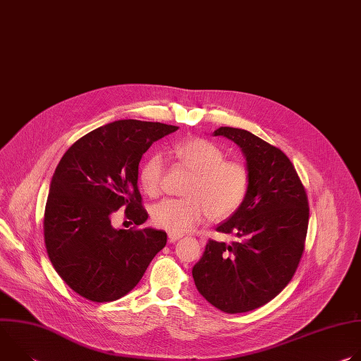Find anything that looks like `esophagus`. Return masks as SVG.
<instances>
[{
	"label": "esophagus",
	"instance_id": "1",
	"mask_svg": "<svg viewBox=\"0 0 361 361\" xmlns=\"http://www.w3.org/2000/svg\"><path fill=\"white\" fill-rule=\"evenodd\" d=\"M181 237H183L181 234H177V233H169V241H170V243H176V241H178Z\"/></svg>",
	"mask_w": 361,
	"mask_h": 361
}]
</instances>
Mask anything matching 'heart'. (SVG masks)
Instances as JSON below:
<instances>
[{"mask_svg": "<svg viewBox=\"0 0 361 361\" xmlns=\"http://www.w3.org/2000/svg\"><path fill=\"white\" fill-rule=\"evenodd\" d=\"M178 160L192 173L184 198H166L151 207V220L170 233H185L205 217L224 220L233 216L243 204L248 185V169L226 156L214 142L192 137L174 147ZM164 174L161 154H152L140 169L142 191L156 197L160 194Z\"/></svg>", "mask_w": 361, "mask_h": 361, "instance_id": "heart-1", "label": "heart"}]
</instances>
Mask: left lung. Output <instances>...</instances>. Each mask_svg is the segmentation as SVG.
Here are the masks:
<instances>
[{
    "label": "left lung",
    "mask_w": 361,
    "mask_h": 361,
    "mask_svg": "<svg viewBox=\"0 0 361 361\" xmlns=\"http://www.w3.org/2000/svg\"><path fill=\"white\" fill-rule=\"evenodd\" d=\"M213 135L241 148L250 185L240 209L217 227L241 241L210 240L192 267V279L198 293L219 310L245 313L273 300L294 276L308 226L307 194L277 147L241 128L220 127Z\"/></svg>",
    "instance_id": "8db88e82"
}]
</instances>
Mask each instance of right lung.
<instances>
[{
  "label": "right lung",
  "instance_id": "obj_1",
  "mask_svg": "<svg viewBox=\"0 0 361 361\" xmlns=\"http://www.w3.org/2000/svg\"><path fill=\"white\" fill-rule=\"evenodd\" d=\"M177 130L161 123L118 120L81 137L59 163L45 204V247L60 277L84 298H121L166 247V231L114 228L111 216L124 207L135 226L147 221L138 164L154 141Z\"/></svg>",
  "mask_w": 361,
  "mask_h": 361
}]
</instances>
